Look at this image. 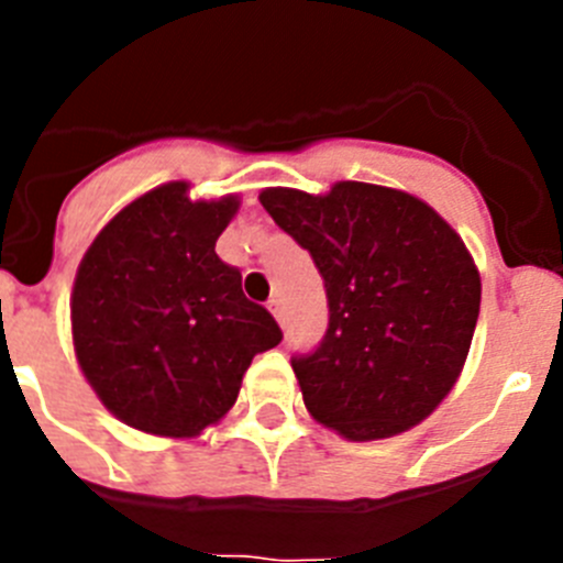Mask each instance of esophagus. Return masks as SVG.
Masks as SVG:
<instances>
[{
    "mask_svg": "<svg viewBox=\"0 0 563 563\" xmlns=\"http://www.w3.org/2000/svg\"><path fill=\"white\" fill-rule=\"evenodd\" d=\"M267 310L273 312V318H276L278 324H285V301H282V298H271Z\"/></svg>",
    "mask_w": 563,
    "mask_h": 563,
    "instance_id": "obj_1",
    "label": "esophagus"
}]
</instances>
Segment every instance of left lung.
Here are the masks:
<instances>
[{
    "mask_svg": "<svg viewBox=\"0 0 563 563\" xmlns=\"http://www.w3.org/2000/svg\"><path fill=\"white\" fill-rule=\"evenodd\" d=\"M258 202L327 287L324 338L292 357L307 411L352 442L426 420L454 389L479 318V271L460 233L411 194L372 183L321 197L265 188Z\"/></svg>",
    "mask_w": 563,
    "mask_h": 563,
    "instance_id": "left-lung-1",
    "label": "left lung"
}]
</instances>
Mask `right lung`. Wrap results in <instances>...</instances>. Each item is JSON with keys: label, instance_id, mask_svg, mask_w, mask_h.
I'll return each mask as SVG.
<instances>
[{"label": "right lung", "instance_id": "1", "mask_svg": "<svg viewBox=\"0 0 563 563\" xmlns=\"http://www.w3.org/2000/svg\"><path fill=\"white\" fill-rule=\"evenodd\" d=\"M239 197L191 200L166 183L114 213L84 253L69 298L78 366L118 420L197 437L228 415L258 352L282 341L217 256Z\"/></svg>", "mask_w": 563, "mask_h": 563}]
</instances>
